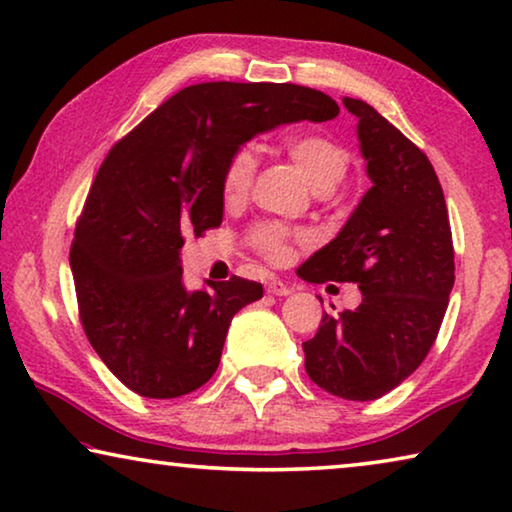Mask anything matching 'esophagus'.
Wrapping results in <instances>:
<instances>
[{"label": "esophagus", "instance_id": "esophagus-1", "mask_svg": "<svg viewBox=\"0 0 512 512\" xmlns=\"http://www.w3.org/2000/svg\"><path fill=\"white\" fill-rule=\"evenodd\" d=\"M266 292L273 294V296H287V294H292V287L285 285V282L278 280V278H273V280L266 282Z\"/></svg>", "mask_w": 512, "mask_h": 512}]
</instances>
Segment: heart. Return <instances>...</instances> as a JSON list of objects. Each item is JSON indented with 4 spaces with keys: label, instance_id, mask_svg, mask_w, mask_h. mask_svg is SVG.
Wrapping results in <instances>:
<instances>
[{
    "label": "heart",
    "instance_id": "heart-1",
    "mask_svg": "<svg viewBox=\"0 0 512 512\" xmlns=\"http://www.w3.org/2000/svg\"><path fill=\"white\" fill-rule=\"evenodd\" d=\"M285 154L299 167L315 193L333 190L349 170V154L340 142L326 135H296L285 142ZM255 156L250 149L234 151L227 160L220 193L225 204H239L248 197L255 179ZM253 246L273 262H285L292 253L294 236L280 225H259L250 234Z\"/></svg>",
    "mask_w": 512,
    "mask_h": 512
}]
</instances>
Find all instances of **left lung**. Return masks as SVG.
I'll return each instance as SVG.
<instances>
[{"label":"left lung","mask_w":512,"mask_h":512,"mask_svg":"<svg viewBox=\"0 0 512 512\" xmlns=\"http://www.w3.org/2000/svg\"><path fill=\"white\" fill-rule=\"evenodd\" d=\"M358 119L372 188L340 234L299 273L308 282H356V310L322 317L303 342L305 372L326 393L377 400L402 384L437 340L455 282L453 234L444 190L427 156L358 98H342Z\"/></svg>","instance_id":"8db88e82"}]
</instances>
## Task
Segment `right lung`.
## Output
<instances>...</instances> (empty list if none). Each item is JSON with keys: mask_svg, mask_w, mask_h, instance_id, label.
<instances>
[{"mask_svg": "<svg viewBox=\"0 0 512 512\" xmlns=\"http://www.w3.org/2000/svg\"><path fill=\"white\" fill-rule=\"evenodd\" d=\"M338 112L331 96L301 85L202 82L110 149L75 223L71 271L82 329L121 384L170 400L213 377L232 317L264 289L232 276L186 292L183 236L223 223L220 181L243 142Z\"/></svg>", "mask_w": 512, "mask_h": 512, "instance_id": "right-lung-1", "label": "right lung"}]
</instances>
